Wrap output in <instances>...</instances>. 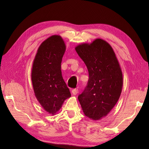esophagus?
Segmentation results:
<instances>
[{"instance_id": "1", "label": "esophagus", "mask_w": 149, "mask_h": 149, "mask_svg": "<svg viewBox=\"0 0 149 149\" xmlns=\"http://www.w3.org/2000/svg\"><path fill=\"white\" fill-rule=\"evenodd\" d=\"M72 93H73V95H76L78 93V90L77 89H74L72 90Z\"/></svg>"}]
</instances>
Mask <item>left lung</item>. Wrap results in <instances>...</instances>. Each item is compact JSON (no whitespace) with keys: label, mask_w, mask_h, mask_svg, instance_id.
Here are the masks:
<instances>
[{"label":"left lung","mask_w":149,"mask_h":149,"mask_svg":"<svg viewBox=\"0 0 149 149\" xmlns=\"http://www.w3.org/2000/svg\"><path fill=\"white\" fill-rule=\"evenodd\" d=\"M75 50L89 73L88 85L78 100L86 116L100 120L109 113L120 97L123 77L119 63L111 46L101 38L78 45Z\"/></svg>","instance_id":"1"}]
</instances>
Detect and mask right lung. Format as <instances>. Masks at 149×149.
Here are the masks:
<instances>
[{
  "instance_id": "obj_1",
  "label": "right lung",
  "mask_w": 149,
  "mask_h": 149,
  "mask_svg": "<svg viewBox=\"0 0 149 149\" xmlns=\"http://www.w3.org/2000/svg\"><path fill=\"white\" fill-rule=\"evenodd\" d=\"M65 51L66 45L61 36H51L40 45L31 69L35 97L43 109L52 115H55L64 101L71 97L61 70Z\"/></svg>"
}]
</instances>
